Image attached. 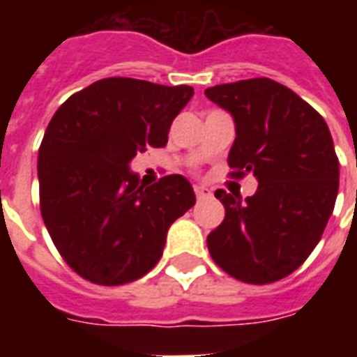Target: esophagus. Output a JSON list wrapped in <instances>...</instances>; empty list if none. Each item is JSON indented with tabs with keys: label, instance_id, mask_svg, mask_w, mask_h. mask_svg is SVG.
Here are the masks:
<instances>
[{
	"label": "esophagus",
	"instance_id": "esophagus-1",
	"mask_svg": "<svg viewBox=\"0 0 357 357\" xmlns=\"http://www.w3.org/2000/svg\"><path fill=\"white\" fill-rule=\"evenodd\" d=\"M195 197H197V201L208 199L210 189H208V187H204V185H195Z\"/></svg>",
	"mask_w": 357,
	"mask_h": 357
}]
</instances>
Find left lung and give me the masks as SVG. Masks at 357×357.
Segmentation results:
<instances>
[{"mask_svg": "<svg viewBox=\"0 0 357 357\" xmlns=\"http://www.w3.org/2000/svg\"><path fill=\"white\" fill-rule=\"evenodd\" d=\"M204 95L235 118L229 178L252 172L258 179L247 201L224 189L214 193L225 218L206 239L210 256L243 283H275L306 262L335 208L338 156L329 126L269 78L222 84Z\"/></svg>", "mask_w": 357, "mask_h": 357, "instance_id": "8db88e82", "label": "left lung"}]
</instances>
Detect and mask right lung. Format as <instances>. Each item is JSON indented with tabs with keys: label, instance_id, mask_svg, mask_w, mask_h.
Segmentation results:
<instances>
[{
	"label": "right lung",
	"instance_id": "right-lung-1",
	"mask_svg": "<svg viewBox=\"0 0 357 357\" xmlns=\"http://www.w3.org/2000/svg\"><path fill=\"white\" fill-rule=\"evenodd\" d=\"M191 86L105 78L70 95L51 118L40 155V210L53 245L86 281L132 283L162 256L166 233L195 204L183 176L145 187L130 162L164 147Z\"/></svg>",
	"mask_w": 357,
	"mask_h": 357
}]
</instances>
